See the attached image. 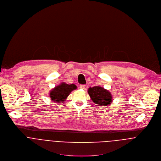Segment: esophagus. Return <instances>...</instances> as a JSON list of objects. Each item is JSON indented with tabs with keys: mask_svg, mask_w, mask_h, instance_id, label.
I'll use <instances>...</instances> for the list:
<instances>
[{
	"mask_svg": "<svg viewBox=\"0 0 161 161\" xmlns=\"http://www.w3.org/2000/svg\"><path fill=\"white\" fill-rule=\"evenodd\" d=\"M86 87V85H80V88L82 89H85Z\"/></svg>",
	"mask_w": 161,
	"mask_h": 161,
	"instance_id": "obj_1",
	"label": "esophagus"
}]
</instances>
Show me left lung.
<instances>
[{
	"label": "left lung",
	"instance_id": "8db88e82",
	"mask_svg": "<svg viewBox=\"0 0 161 161\" xmlns=\"http://www.w3.org/2000/svg\"><path fill=\"white\" fill-rule=\"evenodd\" d=\"M88 94L92 101L99 106H108L112 103L111 92L101 86H94L88 89Z\"/></svg>",
	"mask_w": 161,
	"mask_h": 161
}]
</instances>
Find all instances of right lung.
Segmentation results:
<instances>
[{
  "label": "right lung",
  "mask_w": 161,
  "mask_h": 161,
  "mask_svg": "<svg viewBox=\"0 0 161 161\" xmlns=\"http://www.w3.org/2000/svg\"><path fill=\"white\" fill-rule=\"evenodd\" d=\"M76 89L77 86L75 84H67L65 82H62L50 91V97L53 102L63 103L70 92Z\"/></svg>",
  "instance_id": "add662e5"
}]
</instances>
